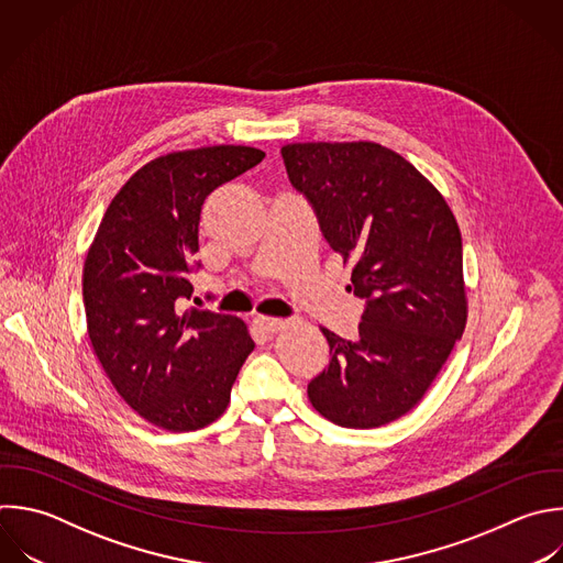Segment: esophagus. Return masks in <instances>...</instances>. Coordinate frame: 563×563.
<instances>
[{"mask_svg":"<svg viewBox=\"0 0 563 563\" xmlns=\"http://www.w3.org/2000/svg\"><path fill=\"white\" fill-rule=\"evenodd\" d=\"M255 328L262 332V334H275L282 325H284V321L282 319H273V317H255Z\"/></svg>","mask_w":563,"mask_h":563,"instance_id":"obj_1","label":"esophagus"}]
</instances>
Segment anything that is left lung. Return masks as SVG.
Masks as SVG:
<instances>
[{
    "instance_id": "1",
    "label": "left lung",
    "mask_w": 563,
    "mask_h": 563,
    "mask_svg": "<svg viewBox=\"0 0 563 563\" xmlns=\"http://www.w3.org/2000/svg\"><path fill=\"white\" fill-rule=\"evenodd\" d=\"M282 156L332 251L354 262L347 290L365 299L356 339L321 328L330 363L308 398L334 424H387L424 396L464 332L457 222L438 189L383 145L292 143Z\"/></svg>"
}]
</instances>
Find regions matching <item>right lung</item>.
Here are the masks:
<instances>
[{"mask_svg":"<svg viewBox=\"0 0 563 563\" xmlns=\"http://www.w3.org/2000/svg\"><path fill=\"white\" fill-rule=\"evenodd\" d=\"M255 147L161 156L110 202L84 266L88 334L121 398L147 422L196 431L218 420L255 343L242 319L185 310L202 264L200 211L211 191L262 163Z\"/></svg>","mask_w":563,"mask_h":563,"instance_id":"add662e5","label":"right lung"}]
</instances>
